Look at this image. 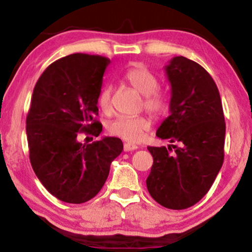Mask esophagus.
<instances>
[{"label": "esophagus", "mask_w": 252, "mask_h": 252, "mask_svg": "<svg viewBox=\"0 0 252 252\" xmlns=\"http://www.w3.org/2000/svg\"><path fill=\"white\" fill-rule=\"evenodd\" d=\"M138 147L136 144H132V143H125L124 144V150L125 151H133V150H137Z\"/></svg>", "instance_id": "esophagus-1"}]
</instances>
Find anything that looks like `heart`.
<instances>
[{"label":"heart","mask_w":252,"mask_h":252,"mask_svg":"<svg viewBox=\"0 0 252 252\" xmlns=\"http://www.w3.org/2000/svg\"><path fill=\"white\" fill-rule=\"evenodd\" d=\"M126 80L139 94L145 96L144 108L154 115H161L168 109V97L158 90L159 82L155 74L143 64H134L129 67L124 74ZM97 104L102 112L108 114L112 112V88L105 85L99 91ZM150 119L144 115L139 116H119L110 124L109 129L113 134L129 142H139L144 133L150 128Z\"/></svg>","instance_id":"heart-1"}]
</instances>
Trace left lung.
Listing matches in <instances>:
<instances>
[{
  "mask_svg": "<svg viewBox=\"0 0 252 252\" xmlns=\"http://www.w3.org/2000/svg\"><path fill=\"white\" fill-rule=\"evenodd\" d=\"M164 69L170 114L156 136L179 147H148L154 163L147 188L158 204L181 210L201 201L220 172L226 124L218 86L201 64L175 56ZM172 147L176 154L170 156Z\"/></svg>",
  "mask_w": 252,
  "mask_h": 252,
  "instance_id": "1",
  "label": "left lung"
}]
</instances>
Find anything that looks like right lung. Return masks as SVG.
<instances>
[{
    "label": "right lung",
    "mask_w": 252,
    "mask_h": 252,
    "mask_svg": "<svg viewBox=\"0 0 252 252\" xmlns=\"http://www.w3.org/2000/svg\"><path fill=\"white\" fill-rule=\"evenodd\" d=\"M109 63L98 55L72 54L53 62L33 89L26 118L30 161L43 186L62 202L94 198L124 149L116 137L91 144L78 140L83 132L94 137L102 132L97 97Z\"/></svg>",
    "instance_id": "right-lung-1"
}]
</instances>
